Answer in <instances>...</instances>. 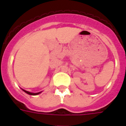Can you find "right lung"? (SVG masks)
I'll return each mask as SVG.
<instances>
[{
	"label": "right lung",
	"mask_w": 126,
	"mask_h": 126,
	"mask_svg": "<svg viewBox=\"0 0 126 126\" xmlns=\"http://www.w3.org/2000/svg\"><path fill=\"white\" fill-rule=\"evenodd\" d=\"M22 90L24 91L25 93H26L27 94H30V95H37V94H40L41 93V92H39V93H32V92H29V91H26V90H24V89H22Z\"/></svg>",
	"instance_id": "add662e5"
}]
</instances>
